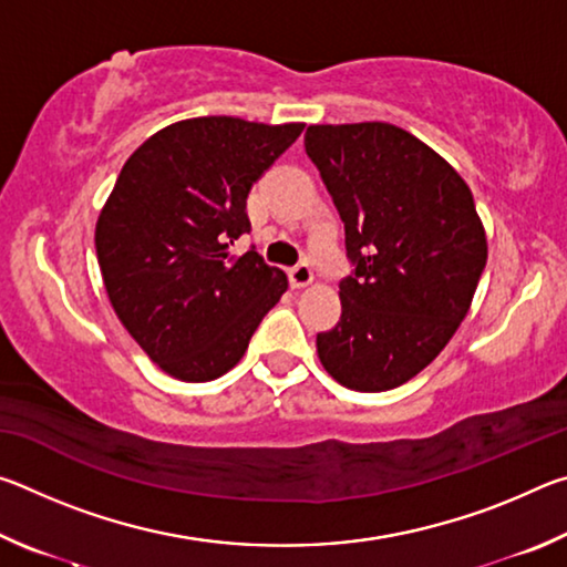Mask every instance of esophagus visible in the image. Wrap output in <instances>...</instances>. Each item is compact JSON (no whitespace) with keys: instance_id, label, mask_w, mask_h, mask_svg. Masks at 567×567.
Wrapping results in <instances>:
<instances>
[{"instance_id":"obj_1","label":"esophagus","mask_w":567,"mask_h":567,"mask_svg":"<svg viewBox=\"0 0 567 567\" xmlns=\"http://www.w3.org/2000/svg\"><path fill=\"white\" fill-rule=\"evenodd\" d=\"M287 275H290V285L295 287V290H300V287H307L312 282V270H310V265H307V262L295 265Z\"/></svg>"}]
</instances>
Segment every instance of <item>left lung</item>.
Wrapping results in <instances>:
<instances>
[{
    "mask_svg": "<svg viewBox=\"0 0 567 567\" xmlns=\"http://www.w3.org/2000/svg\"><path fill=\"white\" fill-rule=\"evenodd\" d=\"M305 152L344 223L352 265L340 322L318 332L320 362L350 390H392L437 358L473 302L487 260L473 192L388 122L312 124Z\"/></svg>",
    "mask_w": 567,
    "mask_h": 567,
    "instance_id": "obj_1",
    "label": "left lung"
}]
</instances>
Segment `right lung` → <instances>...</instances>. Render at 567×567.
Instances as JSON below:
<instances>
[{
	"label": "right lung",
	"instance_id": "add662e5",
	"mask_svg": "<svg viewBox=\"0 0 567 567\" xmlns=\"http://www.w3.org/2000/svg\"><path fill=\"white\" fill-rule=\"evenodd\" d=\"M305 124L195 117L157 134L124 162L94 233L110 302L167 375L207 382L233 370L287 290L255 249L247 195Z\"/></svg>",
	"mask_w": 567,
	"mask_h": 567
}]
</instances>
